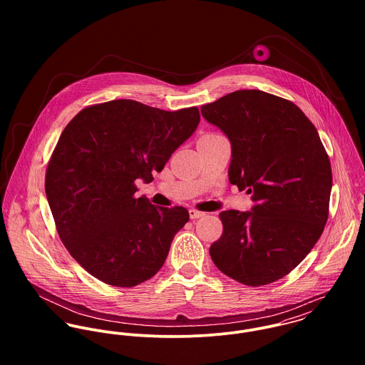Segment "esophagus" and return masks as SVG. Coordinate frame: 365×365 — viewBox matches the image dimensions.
Instances as JSON below:
<instances>
[{"instance_id": "1", "label": "esophagus", "mask_w": 365, "mask_h": 365, "mask_svg": "<svg viewBox=\"0 0 365 365\" xmlns=\"http://www.w3.org/2000/svg\"><path fill=\"white\" fill-rule=\"evenodd\" d=\"M190 212V217L191 219H198V217H202L205 213L204 212H201V210H197V209H190L188 210Z\"/></svg>"}]
</instances>
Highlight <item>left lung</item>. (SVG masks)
I'll return each mask as SVG.
<instances>
[{"mask_svg":"<svg viewBox=\"0 0 365 365\" xmlns=\"http://www.w3.org/2000/svg\"><path fill=\"white\" fill-rule=\"evenodd\" d=\"M230 140L229 181L252 194V210H223L210 259L249 285L289 274L319 240L329 216L331 167L319 133L288 100L240 90L201 106Z\"/></svg>","mask_w":365,"mask_h":365,"instance_id":"8db88e82","label":"left lung"}]
</instances>
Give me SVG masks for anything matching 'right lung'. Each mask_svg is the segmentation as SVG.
<instances>
[{
    "instance_id": "obj_1",
    "label": "right lung",
    "mask_w": 365,
    "mask_h": 365,
    "mask_svg": "<svg viewBox=\"0 0 365 365\" xmlns=\"http://www.w3.org/2000/svg\"><path fill=\"white\" fill-rule=\"evenodd\" d=\"M198 123L197 106L168 112L115 100L84 108L64 128L45 190L63 245L93 277L130 288L163 267L190 213L136 198L135 181L152 182Z\"/></svg>"
}]
</instances>
